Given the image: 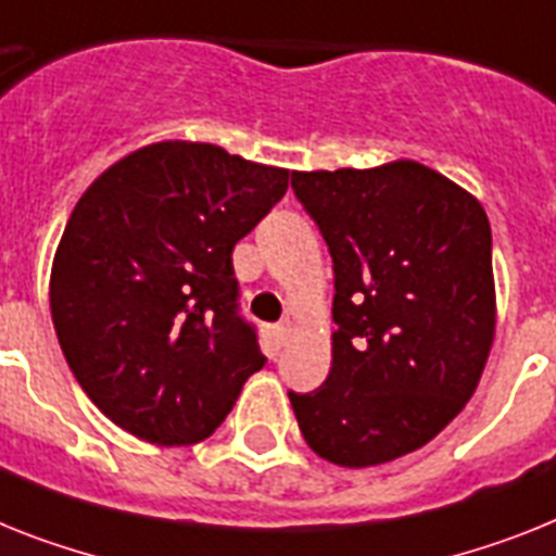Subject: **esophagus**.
<instances>
[{
	"label": "esophagus",
	"instance_id": "esophagus-1",
	"mask_svg": "<svg viewBox=\"0 0 556 556\" xmlns=\"http://www.w3.org/2000/svg\"><path fill=\"white\" fill-rule=\"evenodd\" d=\"M274 333H277L279 342H288V339H291V333H293V325H291V321H282V325H277V330H274Z\"/></svg>",
	"mask_w": 556,
	"mask_h": 556
}]
</instances>
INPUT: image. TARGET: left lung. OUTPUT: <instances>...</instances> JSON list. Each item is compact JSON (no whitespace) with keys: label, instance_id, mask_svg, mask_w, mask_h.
<instances>
[{"label":"left lung","instance_id":"obj_1","mask_svg":"<svg viewBox=\"0 0 556 556\" xmlns=\"http://www.w3.org/2000/svg\"><path fill=\"white\" fill-rule=\"evenodd\" d=\"M333 256V362L288 393L307 446L365 469L421 450L472 399L494 342L492 228L478 198L415 161L293 172Z\"/></svg>","mask_w":556,"mask_h":556}]
</instances>
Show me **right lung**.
Instances as JSON below:
<instances>
[{
	"instance_id": "right-lung-1",
	"label": "right lung",
	"mask_w": 556,
	"mask_h": 556,
	"mask_svg": "<svg viewBox=\"0 0 556 556\" xmlns=\"http://www.w3.org/2000/svg\"><path fill=\"white\" fill-rule=\"evenodd\" d=\"M288 191V169L161 141L101 172L70 214L50 314L101 413L157 446L208 438L265 365L237 314L231 251Z\"/></svg>"
}]
</instances>
